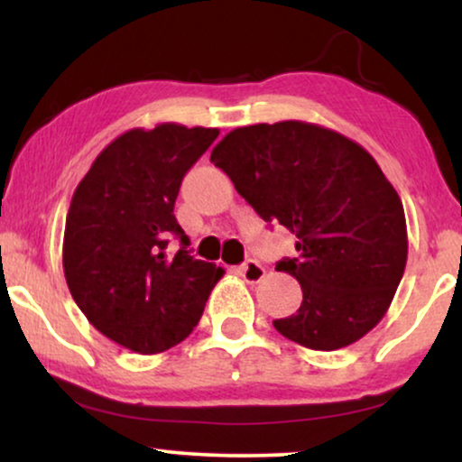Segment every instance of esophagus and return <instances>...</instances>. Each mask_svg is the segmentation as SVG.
Listing matches in <instances>:
<instances>
[{
	"label": "esophagus",
	"mask_w": 462,
	"mask_h": 462,
	"mask_svg": "<svg viewBox=\"0 0 462 462\" xmlns=\"http://www.w3.org/2000/svg\"><path fill=\"white\" fill-rule=\"evenodd\" d=\"M239 273H242V277L248 283H258L264 277V267L258 261H254V258H248V261L239 267Z\"/></svg>",
	"instance_id": "obj_1"
}]
</instances>
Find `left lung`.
<instances>
[{"mask_svg": "<svg viewBox=\"0 0 462 462\" xmlns=\"http://www.w3.org/2000/svg\"><path fill=\"white\" fill-rule=\"evenodd\" d=\"M237 193L264 223L294 233L302 302L275 330L315 351L368 334L393 300L408 258L402 199L368 151L305 122L236 128L212 149Z\"/></svg>", "mask_w": 462, "mask_h": 462, "instance_id": "8db88e82", "label": "left lung"}]
</instances>
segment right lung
I'll return each instance as SVG.
<instances>
[{
  "instance_id": "obj_1",
  "label": "right lung",
  "mask_w": 462,
  "mask_h": 462,
  "mask_svg": "<svg viewBox=\"0 0 462 462\" xmlns=\"http://www.w3.org/2000/svg\"><path fill=\"white\" fill-rule=\"evenodd\" d=\"M217 128H134L103 149L75 189L62 267L88 321L125 349L153 356L185 340L225 271L198 261L174 217L180 182ZM170 236L181 239L174 257Z\"/></svg>"
}]
</instances>
